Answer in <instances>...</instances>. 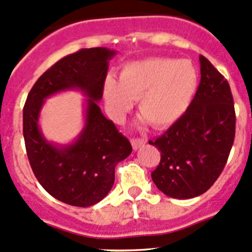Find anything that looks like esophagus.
Returning a JSON list of instances; mask_svg holds the SVG:
<instances>
[{
	"label": "esophagus",
	"mask_w": 252,
	"mask_h": 252,
	"mask_svg": "<svg viewBox=\"0 0 252 252\" xmlns=\"http://www.w3.org/2000/svg\"><path fill=\"white\" fill-rule=\"evenodd\" d=\"M131 144H132V148H133L134 150H138V149L144 147L145 139H142V138H132Z\"/></svg>",
	"instance_id": "1"
}]
</instances>
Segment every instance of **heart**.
Wrapping results in <instances>:
<instances>
[{"label": "heart", "instance_id": "heart-1", "mask_svg": "<svg viewBox=\"0 0 252 252\" xmlns=\"http://www.w3.org/2000/svg\"><path fill=\"white\" fill-rule=\"evenodd\" d=\"M199 85L196 67L189 60L149 58L124 64L118 83L108 78L103 98L108 112L120 121L138 101V112L155 128L179 121L189 109Z\"/></svg>", "mask_w": 252, "mask_h": 252}]
</instances>
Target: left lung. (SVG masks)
I'll return each mask as SVG.
<instances>
[{
    "mask_svg": "<svg viewBox=\"0 0 252 252\" xmlns=\"http://www.w3.org/2000/svg\"><path fill=\"white\" fill-rule=\"evenodd\" d=\"M201 83L179 121L149 142L161 151L151 179L166 196L189 199L209 190L222 172L235 133V113L229 84L199 55Z\"/></svg>",
    "mask_w": 252,
    "mask_h": 252,
    "instance_id": "left-lung-1",
    "label": "left lung"
}]
</instances>
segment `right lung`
Listing matches in <instances>:
<instances>
[{
	"instance_id": "add662e5",
	"label": "right lung",
	"mask_w": 252,
	"mask_h": 252,
	"mask_svg": "<svg viewBox=\"0 0 252 252\" xmlns=\"http://www.w3.org/2000/svg\"><path fill=\"white\" fill-rule=\"evenodd\" d=\"M115 54L90 48L61 59L40 75L26 98L23 131L31 168L43 189L66 204L85 208L102 201L114 185L116 164L132 153L128 139L98 107ZM69 90L87 97L84 126L68 145L53 143L40 128V112L45 99Z\"/></svg>"
}]
</instances>
